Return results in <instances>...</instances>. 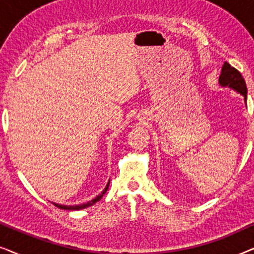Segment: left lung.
<instances>
[{
  "label": "left lung",
  "instance_id": "left-lung-1",
  "mask_svg": "<svg viewBox=\"0 0 254 254\" xmlns=\"http://www.w3.org/2000/svg\"><path fill=\"white\" fill-rule=\"evenodd\" d=\"M221 86H229V88L234 89L238 93L244 97V100L246 103V98H248V89H246V83L243 78L241 72L237 69L231 67L228 62H224L223 67H222V71L218 78Z\"/></svg>",
  "mask_w": 254,
  "mask_h": 254
}]
</instances>
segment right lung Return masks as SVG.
<instances>
[{
    "instance_id": "add662e5",
    "label": "right lung",
    "mask_w": 254,
    "mask_h": 254,
    "mask_svg": "<svg viewBox=\"0 0 254 254\" xmlns=\"http://www.w3.org/2000/svg\"><path fill=\"white\" fill-rule=\"evenodd\" d=\"M109 185H110V182L107 183L106 187H105V189H104V190H103L102 193L99 194V195H97V196L95 197V199H92L91 201H89V202H86V203L76 204V206H64V204H59V203H54V202H52V203H53L55 207L60 208V209H65V210H81V209H84V208H88V207H90V206H92V204H95V203L97 202V201H99L100 199H102L104 194L106 193L107 189H109Z\"/></svg>"
}]
</instances>
